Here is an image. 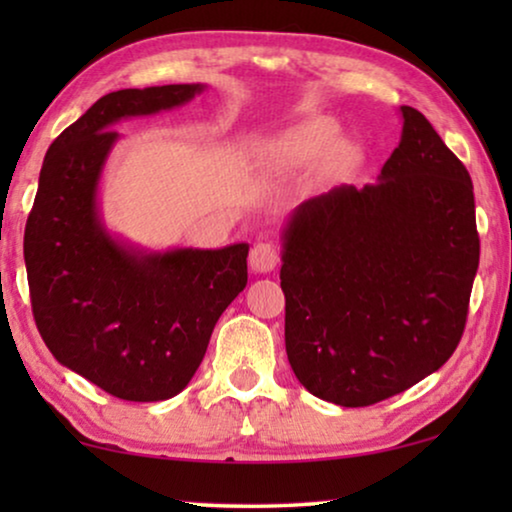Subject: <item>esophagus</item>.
<instances>
[{"label":"esophagus","mask_w":512,"mask_h":512,"mask_svg":"<svg viewBox=\"0 0 512 512\" xmlns=\"http://www.w3.org/2000/svg\"><path fill=\"white\" fill-rule=\"evenodd\" d=\"M279 265V249L270 242H258L249 251V268L258 275H268Z\"/></svg>","instance_id":"esophagus-1"}]
</instances>
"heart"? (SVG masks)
I'll return each mask as SVG.
<instances>
[{"label": "heart", "instance_id": "obj_1", "mask_svg": "<svg viewBox=\"0 0 512 512\" xmlns=\"http://www.w3.org/2000/svg\"><path fill=\"white\" fill-rule=\"evenodd\" d=\"M338 142V130L328 121H314L307 123L303 128L291 132L270 146L268 151V165L275 170H291L312 160L319 153Z\"/></svg>", "mask_w": 512, "mask_h": 512}]
</instances>
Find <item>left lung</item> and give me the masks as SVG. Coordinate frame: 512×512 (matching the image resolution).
Returning <instances> with one entry per match:
<instances>
[{"instance_id":"left-lung-1","label":"left lung","mask_w":512,"mask_h":512,"mask_svg":"<svg viewBox=\"0 0 512 512\" xmlns=\"http://www.w3.org/2000/svg\"><path fill=\"white\" fill-rule=\"evenodd\" d=\"M401 118L377 184L305 200L282 233L289 363L342 408L436 373L464 333L478 272L471 174L424 114L401 107Z\"/></svg>"}]
</instances>
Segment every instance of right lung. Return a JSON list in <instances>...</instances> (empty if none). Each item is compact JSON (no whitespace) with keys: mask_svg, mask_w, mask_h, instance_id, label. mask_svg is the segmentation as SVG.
Masks as SVG:
<instances>
[{"mask_svg":"<svg viewBox=\"0 0 512 512\" xmlns=\"http://www.w3.org/2000/svg\"><path fill=\"white\" fill-rule=\"evenodd\" d=\"M202 90L172 83L100 97L48 146L27 216L23 251L41 338L62 366L123 401L177 396L247 286V242L149 251L118 240L100 216L102 170L118 142L111 125L181 107Z\"/></svg>","mask_w":512,"mask_h":512,"instance_id":"obj_1","label":"right lung"}]
</instances>
